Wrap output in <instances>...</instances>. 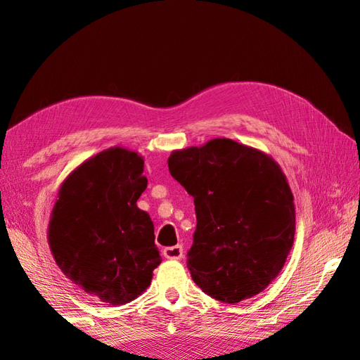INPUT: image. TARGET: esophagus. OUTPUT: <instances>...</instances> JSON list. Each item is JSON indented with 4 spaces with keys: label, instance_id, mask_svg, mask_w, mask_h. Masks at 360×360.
<instances>
[{
    "label": "esophagus",
    "instance_id": "1",
    "mask_svg": "<svg viewBox=\"0 0 360 360\" xmlns=\"http://www.w3.org/2000/svg\"><path fill=\"white\" fill-rule=\"evenodd\" d=\"M182 255H184V251H182V246L179 245L163 249V257L168 260H181Z\"/></svg>",
    "mask_w": 360,
    "mask_h": 360
}]
</instances>
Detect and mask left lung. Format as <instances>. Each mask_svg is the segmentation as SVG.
<instances>
[{
  "mask_svg": "<svg viewBox=\"0 0 360 360\" xmlns=\"http://www.w3.org/2000/svg\"><path fill=\"white\" fill-rule=\"evenodd\" d=\"M173 178L193 197L197 229L187 266L205 294L238 303L260 294L294 245V195L281 167L229 138L173 150Z\"/></svg>",
  "mask_w": 360,
  "mask_h": 360,
  "instance_id": "8db88e82",
  "label": "left lung"
}]
</instances>
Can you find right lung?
Listing matches in <instances>:
<instances>
[{"mask_svg": "<svg viewBox=\"0 0 360 360\" xmlns=\"http://www.w3.org/2000/svg\"><path fill=\"white\" fill-rule=\"evenodd\" d=\"M144 158L109 148L82 162L58 188L47 240L65 276L109 304L149 288L160 265L154 224L136 206L148 187Z\"/></svg>", "mask_w": 360, "mask_h": 360, "instance_id": "obj_1", "label": "right lung"}]
</instances>
